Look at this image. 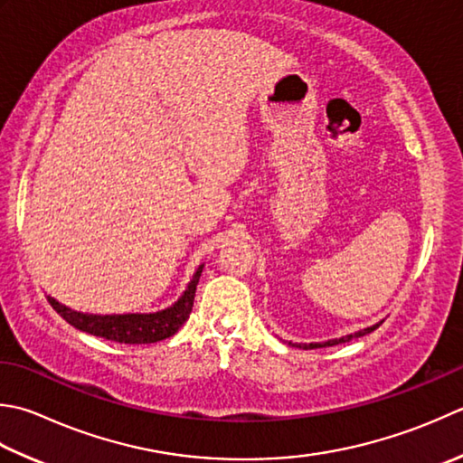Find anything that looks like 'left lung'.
I'll return each mask as SVG.
<instances>
[{
  "instance_id": "left-lung-1",
  "label": "left lung",
  "mask_w": 463,
  "mask_h": 463,
  "mask_svg": "<svg viewBox=\"0 0 463 463\" xmlns=\"http://www.w3.org/2000/svg\"><path fill=\"white\" fill-rule=\"evenodd\" d=\"M379 325L382 323H377V325H371V327H367V329H361V331H357V333H351V335H345V337H339V339H329V341H323V343H291L288 341V345H293V347H298V349H319V347H333V345H339V343H347V341H351L353 337H364V335H367V333H371V331H375Z\"/></svg>"
}]
</instances>
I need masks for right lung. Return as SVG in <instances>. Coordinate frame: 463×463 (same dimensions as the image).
Masks as SVG:
<instances>
[{
    "mask_svg": "<svg viewBox=\"0 0 463 463\" xmlns=\"http://www.w3.org/2000/svg\"><path fill=\"white\" fill-rule=\"evenodd\" d=\"M201 265L196 273L190 279L184 293L180 295L175 305L166 307V309L156 313H124V315H94V313H81L74 311L70 307L61 305L53 297H48L50 305L63 317L70 325L76 329L96 335V337H104L108 341L116 343H130V345H144V343H156L162 339H168L175 335L184 321L188 319L190 311H193L194 293L198 279L203 273Z\"/></svg>",
    "mask_w": 463,
    "mask_h": 463,
    "instance_id": "right-lung-1",
    "label": "right lung"
}]
</instances>
